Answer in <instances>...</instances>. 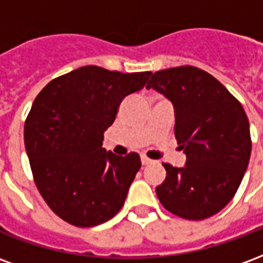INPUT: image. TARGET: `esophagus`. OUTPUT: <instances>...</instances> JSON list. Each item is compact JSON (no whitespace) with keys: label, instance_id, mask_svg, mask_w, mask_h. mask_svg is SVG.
Masks as SVG:
<instances>
[{"label":"esophagus","instance_id":"1","mask_svg":"<svg viewBox=\"0 0 263 263\" xmlns=\"http://www.w3.org/2000/svg\"><path fill=\"white\" fill-rule=\"evenodd\" d=\"M141 162H142L143 166H148V165H152V163H154V160L149 159V158H146V156H141Z\"/></svg>","mask_w":263,"mask_h":263}]
</instances>
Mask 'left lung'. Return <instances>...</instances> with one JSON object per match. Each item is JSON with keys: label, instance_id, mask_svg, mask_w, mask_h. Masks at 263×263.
Returning a JSON list of instances; mask_svg holds the SVG:
<instances>
[{"label": "left lung", "instance_id": "8db88e82", "mask_svg": "<svg viewBox=\"0 0 263 263\" xmlns=\"http://www.w3.org/2000/svg\"><path fill=\"white\" fill-rule=\"evenodd\" d=\"M146 88L163 94L175 109V135L186 155L183 167L163 163L156 194L166 210L204 220L237 193L251 156L249 122L242 105L207 71L182 66L159 70Z\"/></svg>", "mask_w": 263, "mask_h": 263}]
</instances>
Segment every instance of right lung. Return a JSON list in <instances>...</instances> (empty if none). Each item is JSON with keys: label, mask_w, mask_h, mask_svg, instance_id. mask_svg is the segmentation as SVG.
<instances>
[{"label": "right lung", "mask_w": 263, "mask_h": 263, "mask_svg": "<svg viewBox=\"0 0 263 263\" xmlns=\"http://www.w3.org/2000/svg\"><path fill=\"white\" fill-rule=\"evenodd\" d=\"M151 74L83 66L35 98L24 129L26 155L37 190L62 220L94 227L124 205L141 159L105 151L104 132L121 101L141 91Z\"/></svg>", "instance_id": "1"}]
</instances>
